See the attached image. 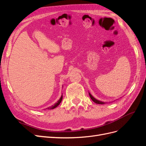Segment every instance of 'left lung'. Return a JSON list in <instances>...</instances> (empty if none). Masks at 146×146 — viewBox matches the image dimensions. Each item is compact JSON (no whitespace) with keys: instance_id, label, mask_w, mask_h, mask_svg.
<instances>
[{"instance_id":"obj_1","label":"left lung","mask_w":146,"mask_h":146,"mask_svg":"<svg viewBox=\"0 0 146 146\" xmlns=\"http://www.w3.org/2000/svg\"><path fill=\"white\" fill-rule=\"evenodd\" d=\"M89 94H90V98H91V99L93 100L95 103H96V104H104V103L103 102H101V101H99V100H97V99H96L95 98H94L93 97H92V96H91V94H90V93H89Z\"/></svg>"}]
</instances>
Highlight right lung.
Listing matches in <instances>:
<instances>
[{
	"instance_id": "obj_1",
	"label": "right lung",
	"mask_w": 146,
	"mask_h": 146,
	"mask_svg": "<svg viewBox=\"0 0 146 146\" xmlns=\"http://www.w3.org/2000/svg\"><path fill=\"white\" fill-rule=\"evenodd\" d=\"M62 99H63V96H61V97L60 98V100L57 102L56 103V104H55L54 105H52V106H51V107H48V108H46V109H54V108H56L57 106H58L60 103H61V100H62Z\"/></svg>"
}]
</instances>
